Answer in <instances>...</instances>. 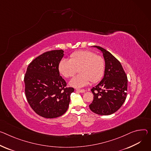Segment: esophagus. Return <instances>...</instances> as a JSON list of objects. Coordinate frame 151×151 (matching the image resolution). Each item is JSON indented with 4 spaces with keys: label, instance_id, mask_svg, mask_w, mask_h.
Segmentation results:
<instances>
[{
    "label": "esophagus",
    "instance_id": "esophagus-1",
    "mask_svg": "<svg viewBox=\"0 0 151 151\" xmlns=\"http://www.w3.org/2000/svg\"><path fill=\"white\" fill-rule=\"evenodd\" d=\"M76 91L77 92H79V93H84L86 91L84 90H79V89H76Z\"/></svg>",
    "mask_w": 151,
    "mask_h": 151
}]
</instances>
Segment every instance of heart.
Instances as JSON below:
<instances>
[{
    "label": "heart",
    "instance_id": "b5f03b06",
    "mask_svg": "<svg viewBox=\"0 0 151 151\" xmlns=\"http://www.w3.org/2000/svg\"><path fill=\"white\" fill-rule=\"evenodd\" d=\"M79 68V75L74 76L69 84L75 88L88 85L90 81L97 83L104 74L105 62L103 57L90 50H81L70 55V60L63 59L58 64L59 72L65 78L72 76Z\"/></svg>",
    "mask_w": 151,
    "mask_h": 151
}]
</instances>
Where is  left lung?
Here are the masks:
<instances>
[{
  "mask_svg": "<svg viewBox=\"0 0 151 151\" xmlns=\"http://www.w3.org/2000/svg\"><path fill=\"white\" fill-rule=\"evenodd\" d=\"M93 47L103 53L105 69L102 79L91 90L94 97L89 107L97 114L109 115L117 111L126 99L127 76L120 63L110 52L100 46Z\"/></svg>",
  "mask_w": 151,
  "mask_h": 151,
  "instance_id": "left-lung-1",
  "label": "left lung"
}]
</instances>
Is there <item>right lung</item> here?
I'll list each match as a JSON object with an SVG mask.
<instances>
[{
  "label": "right lung",
  "instance_id": "add662e5",
  "mask_svg": "<svg viewBox=\"0 0 151 151\" xmlns=\"http://www.w3.org/2000/svg\"><path fill=\"white\" fill-rule=\"evenodd\" d=\"M63 50H53L40 55L28 65L24 78L25 94L29 105L39 116L53 119L64 114L70 101L72 87H66L60 76L58 64Z\"/></svg>",
  "mask_w": 151,
  "mask_h": 151
}]
</instances>
